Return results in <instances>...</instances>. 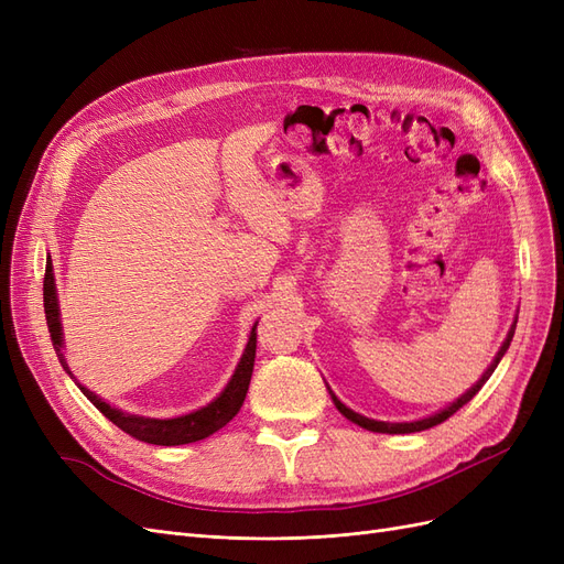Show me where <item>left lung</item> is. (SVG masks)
Here are the masks:
<instances>
[{"label": "left lung", "instance_id": "1", "mask_svg": "<svg viewBox=\"0 0 564 564\" xmlns=\"http://www.w3.org/2000/svg\"><path fill=\"white\" fill-rule=\"evenodd\" d=\"M516 324L518 322H513V327H510V332H508V336H506V340H503V346H501V350L497 352V357H494V362L489 365V369L482 373V379L477 381L470 390H466L464 395H460L456 402H452L449 406H445V409H440L437 414H433V416H425V419H419V421H409V423H390V421H373V419H367V416H362V414H357V412H352V409H348L344 402H340L334 392H332V400H334V404H336V409L340 414H344L348 421H352V423H357V425H362V429H367V431H371V433H388V435H404V433H419V431H425V429H433V425H437V423H442V421H447L452 414H456L460 406L464 404H468L477 392H480V388L487 383V379L491 377L494 373V369H497V365L501 362V357L506 355V350H508V346H510V340H513V334H516Z\"/></svg>", "mask_w": 564, "mask_h": 564}]
</instances>
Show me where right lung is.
Returning a JSON list of instances; mask_svg holds the SVG:
<instances>
[{
	"label": "right lung",
	"instance_id": "obj_1",
	"mask_svg": "<svg viewBox=\"0 0 564 564\" xmlns=\"http://www.w3.org/2000/svg\"><path fill=\"white\" fill-rule=\"evenodd\" d=\"M44 313H46V324H48V334H51V344H54V350L58 355V360L63 369L70 373V367L65 365V355H63V329H61V311H58V296H56V280H54V265H51V259H46V272H44ZM256 324L251 327L247 348L240 357V365H237L232 379L224 388L220 395L209 402L207 406L197 409V412H191L185 416L176 419H145V416H135V414H124L119 409L110 406L108 402L100 400L96 392L89 388H84L82 383L79 390L87 395V400L98 409L100 414L110 419L117 429H122L127 435L148 442V445H162V447H176V445H187V442H197L214 435L216 431L224 429V425L240 412V406L247 398L249 381H251V371H253V357H256ZM75 379V377H73Z\"/></svg>",
	"mask_w": 564,
	"mask_h": 564
}]
</instances>
